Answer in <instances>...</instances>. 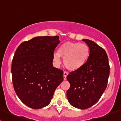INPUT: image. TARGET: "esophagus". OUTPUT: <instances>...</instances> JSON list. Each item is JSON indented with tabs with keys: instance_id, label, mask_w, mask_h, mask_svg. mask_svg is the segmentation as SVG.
<instances>
[{
	"instance_id": "1",
	"label": "esophagus",
	"mask_w": 121,
	"mask_h": 121,
	"mask_svg": "<svg viewBox=\"0 0 121 121\" xmlns=\"http://www.w3.org/2000/svg\"><path fill=\"white\" fill-rule=\"evenodd\" d=\"M68 73L67 71H64V74H63V78H64V80H65L67 79V76L68 75Z\"/></svg>"
}]
</instances>
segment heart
Instances as JSON below:
<instances>
[{
  "mask_svg": "<svg viewBox=\"0 0 121 121\" xmlns=\"http://www.w3.org/2000/svg\"><path fill=\"white\" fill-rule=\"evenodd\" d=\"M90 56V48L84 43L65 42L60 47L58 53L54 54V60L60 62V57L64 58L65 67L70 71L80 69L85 64Z\"/></svg>",
  "mask_w": 121,
  "mask_h": 121,
  "instance_id": "obj_1",
  "label": "heart"
}]
</instances>
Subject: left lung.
I'll return each mask as SVG.
<instances>
[{
    "instance_id": "1",
    "label": "left lung",
    "mask_w": 121,
    "mask_h": 121,
    "mask_svg": "<svg viewBox=\"0 0 121 121\" xmlns=\"http://www.w3.org/2000/svg\"><path fill=\"white\" fill-rule=\"evenodd\" d=\"M90 48V56L82 68L68 74L70 87L67 97L72 106L87 109L97 103L105 90L109 75L107 53L93 41L83 39Z\"/></svg>"
}]
</instances>
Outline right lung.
<instances>
[{
	"mask_svg": "<svg viewBox=\"0 0 121 121\" xmlns=\"http://www.w3.org/2000/svg\"><path fill=\"white\" fill-rule=\"evenodd\" d=\"M59 37L40 36L20 44L12 63L13 87L23 104L33 109L48 105L63 81V71L53 66Z\"/></svg>",
	"mask_w": 121,
	"mask_h": 121,
	"instance_id": "add662e5",
	"label": "right lung"
}]
</instances>
